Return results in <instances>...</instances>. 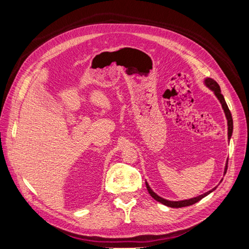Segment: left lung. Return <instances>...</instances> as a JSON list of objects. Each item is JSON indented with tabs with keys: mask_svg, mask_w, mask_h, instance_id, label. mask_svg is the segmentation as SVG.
I'll list each match as a JSON object with an SVG mask.
<instances>
[{
	"mask_svg": "<svg viewBox=\"0 0 249 249\" xmlns=\"http://www.w3.org/2000/svg\"><path fill=\"white\" fill-rule=\"evenodd\" d=\"M203 83H205V85H206L209 89L212 90V91L214 92V94L216 95V97L218 99V101H219L220 104H221L222 109H223V111H224L225 117H227V119H228V137H229V140H230L231 137V134H232V118H231V111H230V109H229V107H228V105H227V103H225L224 97H223V95L221 94L220 86L218 85V83H217L215 80L211 79V78H206L205 81H203ZM227 170H228V162H227V164H225L224 175H225V173H227ZM221 180H222V179H221ZM145 185H146L148 193L150 194V196H152L154 199H156L157 201H159V202L163 203V205L167 206V207H170V208H183V207H188V206L194 205L195 202H197V201H199L201 198L206 197L207 195H209L211 192H213V191L216 189V187H215V188H213L212 190H210V191H208V192H206V193H203V194H201V195H198V196L190 198V199H184V200L172 201V200L165 199V198L159 196V195H158L157 193H155L152 189H150V187H149V185L147 184V182H145Z\"/></svg>",
	"mask_w": 249,
	"mask_h": 249,
	"instance_id": "obj_1",
	"label": "left lung"
}]
</instances>
